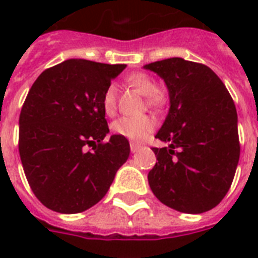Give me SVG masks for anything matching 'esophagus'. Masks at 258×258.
Masks as SVG:
<instances>
[{
	"instance_id": "1",
	"label": "esophagus",
	"mask_w": 258,
	"mask_h": 258,
	"mask_svg": "<svg viewBox=\"0 0 258 258\" xmlns=\"http://www.w3.org/2000/svg\"><path fill=\"white\" fill-rule=\"evenodd\" d=\"M130 147H131V153H137L138 150L141 149L142 146L141 145H138V143H131V145H130Z\"/></svg>"
}]
</instances>
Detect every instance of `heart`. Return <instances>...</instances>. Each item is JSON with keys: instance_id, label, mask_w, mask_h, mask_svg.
Instances as JSON below:
<instances>
[{"instance_id": "1", "label": "heart", "mask_w": 258, "mask_h": 258, "mask_svg": "<svg viewBox=\"0 0 258 258\" xmlns=\"http://www.w3.org/2000/svg\"><path fill=\"white\" fill-rule=\"evenodd\" d=\"M125 82L130 86L139 91L143 96H147V101L151 105L161 104L163 97L157 91V84L150 75L145 72H134L125 78ZM103 109L107 115H111L116 107V89L115 86H108L105 88L101 99ZM155 121L147 115L139 116H121L112 123V131L119 137H123L130 141H145L150 134L153 133Z\"/></svg>"}]
</instances>
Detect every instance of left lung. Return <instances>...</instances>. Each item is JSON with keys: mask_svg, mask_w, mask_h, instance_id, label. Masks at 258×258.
I'll list each match as a JSON object with an SVG mask.
<instances>
[{"mask_svg": "<svg viewBox=\"0 0 258 258\" xmlns=\"http://www.w3.org/2000/svg\"><path fill=\"white\" fill-rule=\"evenodd\" d=\"M169 91L170 108L155 138L157 163L149 183L166 206L200 214L216 208L234 178L240 142L237 111L225 84L209 67L171 57L146 64Z\"/></svg>", "mask_w": 258, "mask_h": 258, "instance_id": "1", "label": "left lung"}]
</instances>
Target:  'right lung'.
Segmentation results:
<instances>
[{
	"instance_id": "add662e5",
	"label": "right lung",
	"mask_w": 258,
	"mask_h": 258,
	"mask_svg": "<svg viewBox=\"0 0 258 258\" xmlns=\"http://www.w3.org/2000/svg\"><path fill=\"white\" fill-rule=\"evenodd\" d=\"M125 67L71 58L44 71L30 88L18 121V150L32 191L50 210L75 214L92 208L128 159L125 138L111 135L103 143L109 130L101 104Z\"/></svg>"
}]
</instances>
